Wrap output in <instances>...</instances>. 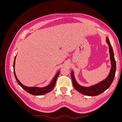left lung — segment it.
<instances>
[{
	"mask_svg": "<svg viewBox=\"0 0 122 122\" xmlns=\"http://www.w3.org/2000/svg\"><path fill=\"white\" fill-rule=\"evenodd\" d=\"M106 42L108 44L110 58L111 61L112 68L107 78L99 83L91 86L90 87H84L81 86L75 80L73 72L71 73V78L73 86L79 93L88 96H96L102 93L109 87L114 79L116 71V62L114 57V53L112 47L110 43L109 39L106 38Z\"/></svg>",
	"mask_w": 122,
	"mask_h": 122,
	"instance_id": "obj_1",
	"label": "left lung"
}]
</instances>
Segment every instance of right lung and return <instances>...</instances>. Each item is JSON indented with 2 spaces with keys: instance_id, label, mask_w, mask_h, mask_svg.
Instances as JSON below:
<instances>
[{
  "instance_id": "add662e5",
  "label": "right lung",
  "mask_w": 122,
  "mask_h": 122,
  "mask_svg": "<svg viewBox=\"0 0 122 122\" xmlns=\"http://www.w3.org/2000/svg\"><path fill=\"white\" fill-rule=\"evenodd\" d=\"M16 57H15V60H14V64H13V67H14V75H15V78L17 80V81L18 82V83L19 84V85H20V86L24 89L25 91H26L27 93L30 94L31 95H35V96H39V95H43L45 94L46 93H49L50 91H52V90L53 88V87H54L55 83H56V81L57 77L58 76L59 74H60V71H58L56 74L55 75V76H54V77L53 78V80L50 83V84H49L48 86H47L46 87H28L26 86H24L23 84H22L20 81L18 79L17 77L16 76V73H15V60H16Z\"/></svg>"
}]
</instances>
